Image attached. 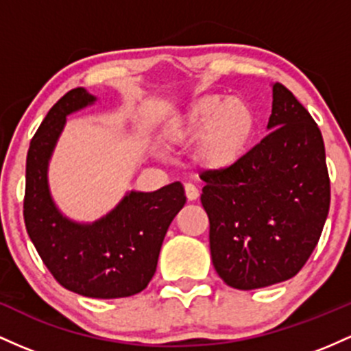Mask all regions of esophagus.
Here are the masks:
<instances>
[{
    "label": "esophagus",
    "instance_id": "1",
    "mask_svg": "<svg viewBox=\"0 0 351 351\" xmlns=\"http://www.w3.org/2000/svg\"><path fill=\"white\" fill-rule=\"evenodd\" d=\"M184 191H186V197L187 200H197V197H199V189H197L194 184H186L184 186Z\"/></svg>",
    "mask_w": 351,
    "mask_h": 351
}]
</instances>
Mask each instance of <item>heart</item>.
Here are the masks:
<instances>
[{
  "label": "heart",
  "mask_w": 351,
  "mask_h": 351,
  "mask_svg": "<svg viewBox=\"0 0 351 351\" xmlns=\"http://www.w3.org/2000/svg\"><path fill=\"white\" fill-rule=\"evenodd\" d=\"M257 129L254 108L240 97L217 94L192 101L164 128L169 144L195 141L197 162L207 171L222 172L235 167L249 154Z\"/></svg>",
  "instance_id": "obj_1"
}]
</instances>
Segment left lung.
<instances>
[{
    "instance_id": "8db88e82",
    "label": "left lung",
    "mask_w": 351,
    "mask_h": 351,
    "mask_svg": "<svg viewBox=\"0 0 351 351\" xmlns=\"http://www.w3.org/2000/svg\"><path fill=\"white\" fill-rule=\"evenodd\" d=\"M269 134L228 171H206L212 263L239 290L295 277L310 258L330 208L320 129L280 82L271 86Z\"/></svg>"
}]
</instances>
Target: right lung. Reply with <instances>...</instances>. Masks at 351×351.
Returning a JSON list of instances; mask_svg holds the SVG:
<instances>
[{"label": "right lung", "instance_id": "1", "mask_svg": "<svg viewBox=\"0 0 351 351\" xmlns=\"http://www.w3.org/2000/svg\"><path fill=\"white\" fill-rule=\"evenodd\" d=\"M94 101L84 88L71 89L46 114L27 151L23 215L39 257L64 289L90 298L131 297L154 277L165 232L186 194L180 182L131 191L93 223L73 222L58 210L48 187L51 154L66 116Z\"/></svg>", "mask_w": 351, "mask_h": 351}]
</instances>
